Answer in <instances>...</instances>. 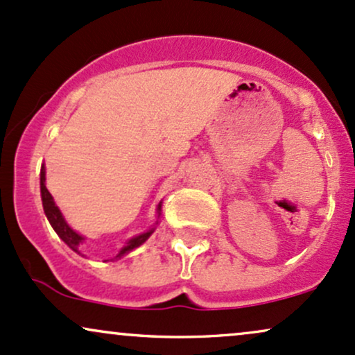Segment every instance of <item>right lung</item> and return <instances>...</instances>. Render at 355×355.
<instances>
[{"label": "right lung", "instance_id": "add662e5", "mask_svg": "<svg viewBox=\"0 0 355 355\" xmlns=\"http://www.w3.org/2000/svg\"><path fill=\"white\" fill-rule=\"evenodd\" d=\"M44 181H46V171H44V166H41L40 186H41V199H43V209H44L46 218H48L49 224H51L54 231H56V234L60 236L61 239L64 241V243L68 244L74 252H79L78 248H79V244H81L83 241H85V237L79 236L76 231H73V229L68 226V223H66L64 218H62L60 207H58L56 204H54L53 196L49 194L48 189H46ZM157 212H159V214H161V204H159V206H157ZM153 231H154V229H151V231H148V232H143V234H139V236H136V237H132V239H129L128 243H126V245H124V248L121 249L119 254L114 257V259H118V257H123L124 254L131 252L132 249L139 248V245L143 244L144 241L153 234Z\"/></svg>", "mask_w": 355, "mask_h": 355}]
</instances>
